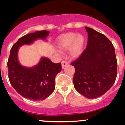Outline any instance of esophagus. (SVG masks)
<instances>
[{
    "instance_id": "esophagus-1",
    "label": "esophagus",
    "mask_w": 125,
    "mask_h": 125,
    "mask_svg": "<svg viewBox=\"0 0 125 125\" xmlns=\"http://www.w3.org/2000/svg\"><path fill=\"white\" fill-rule=\"evenodd\" d=\"M68 64V63L66 61H62L61 62V66H62V69H64L65 66H66Z\"/></svg>"
}]
</instances>
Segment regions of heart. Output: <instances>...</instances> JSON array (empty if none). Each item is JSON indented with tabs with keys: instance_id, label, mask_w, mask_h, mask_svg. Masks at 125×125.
<instances>
[{
	"instance_id": "b5f03b06",
	"label": "heart",
	"mask_w": 125,
	"mask_h": 125,
	"mask_svg": "<svg viewBox=\"0 0 125 125\" xmlns=\"http://www.w3.org/2000/svg\"><path fill=\"white\" fill-rule=\"evenodd\" d=\"M85 39L81 34L70 32L62 35L57 40V48L60 52L70 49V54L74 59L79 57L83 53Z\"/></svg>"
}]
</instances>
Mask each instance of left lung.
Instances as JSON below:
<instances>
[{
  "label": "left lung",
  "mask_w": 125,
  "mask_h": 125,
  "mask_svg": "<svg viewBox=\"0 0 125 125\" xmlns=\"http://www.w3.org/2000/svg\"><path fill=\"white\" fill-rule=\"evenodd\" d=\"M86 49L72 63L75 68L74 87L88 98L101 96L110 89L117 74V62L112 42L103 34L85 27Z\"/></svg>",
  "instance_id": "left-lung-1"
}]
</instances>
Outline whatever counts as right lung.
Wrapping results in <instances>:
<instances>
[{"label": "right lung", "mask_w": 125, "mask_h": 125, "mask_svg": "<svg viewBox=\"0 0 125 125\" xmlns=\"http://www.w3.org/2000/svg\"><path fill=\"white\" fill-rule=\"evenodd\" d=\"M49 31H40L21 37L10 51L7 66L8 78L13 88L26 98L32 100H44L49 97L55 88L54 79L61 71V63L52 62L50 59L42 57L38 64L32 67L20 64L18 59L19 48L31 45L39 39L46 40Z\"/></svg>", "instance_id": "1"}]
</instances>
